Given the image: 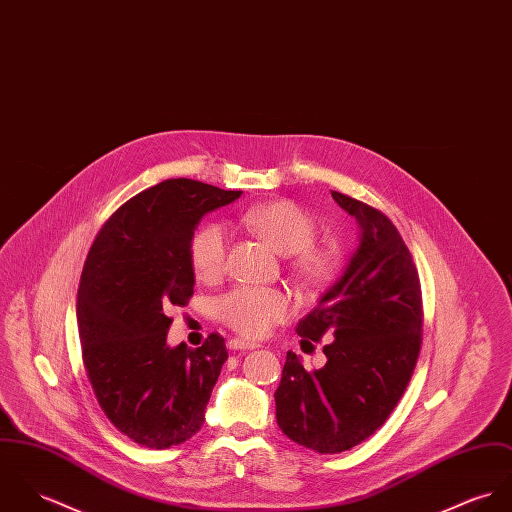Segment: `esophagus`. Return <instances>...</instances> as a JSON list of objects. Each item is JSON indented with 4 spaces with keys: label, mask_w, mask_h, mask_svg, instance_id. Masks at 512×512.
I'll list each match as a JSON object with an SVG mask.
<instances>
[{
    "label": "esophagus",
    "mask_w": 512,
    "mask_h": 512,
    "mask_svg": "<svg viewBox=\"0 0 512 512\" xmlns=\"http://www.w3.org/2000/svg\"><path fill=\"white\" fill-rule=\"evenodd\" d=\"M229 349H233V351H249V349H255V347H259V343H255V341H245L239 340V338H233V340L228 341Z\"/></svg>",
    "instance_id": "esophagus-1"
}]
</instances>
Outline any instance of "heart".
Wrapping results in <instances>:
<instances>
[{
    "mask_svg": "<svg viewBox=\"0 0 512 512\" xmlns=\"http://www.w3.org/2000/svg\"><path fill=\"white\" fill-rule=\"evenodd\" d=\"M243 224L253 229L277 253L292 255L294 277L310 288H322L340 271L336 245L314 243L316 220L290 200L259 204L243 214ZM190 267L198 281L210 283L222 277L228 259V231L212 222L196 229L188 247ZM218 316L243 338H263L292 312L288 294L279 288L237 286L218 300Z\"/></svg>",
    "mask_w": 512,
    "mask_h": 512,
    "instance_id": "b5f03b06",
    "label": "heart"
}]
</instances>
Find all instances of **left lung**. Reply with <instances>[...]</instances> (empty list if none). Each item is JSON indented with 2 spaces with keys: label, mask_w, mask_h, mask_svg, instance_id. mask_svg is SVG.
Here are the masks:
<instances>
[{
  "label": "left lung",
  "mask_w": 512,
  "mask_h": 512,
  "mask_svg": "<svg viewBox=\"0 0 512 512\" xmlns=\"http://www.w3.org/2000/svg\"><path fill=\"white\" fill-rule=\"evenodd\" d=\"M361 229L340 281L296 334L324 345L326 365L304 369L286 353L275 393L277 424L314 452L340 454L385 424L404 395L422 343L418 269L395 224L377 208L332 190Z\"/></svg>",
  "instance_id": "8db88e82"
}]
</instances>
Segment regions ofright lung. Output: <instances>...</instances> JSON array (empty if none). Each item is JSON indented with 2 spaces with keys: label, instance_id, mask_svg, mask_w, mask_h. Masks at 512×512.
I'll list each match as a JSON object with an SVG mask.
<instances>
[{
  "label": "right lung",
  "instance_id": "add662e5",
  "mask_svg": "<svg viewBox=\"0 0 512 512\" xmlns=\"http://www.w3.org/2000/svg\"><path fill=\"white\" fill-rule=\"evenodd\" d=\"M239 196L163 180L115 210L88 251L76 298L84 369L104 414L139 446L171 448L204 424L226 341L210 334L196 349L169 347L167 310L194 294L188 247L202 216Z\"/></svg>",
  "mask_w": 512,
  "mask_h": 512
}]
</instances>
